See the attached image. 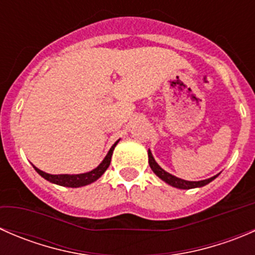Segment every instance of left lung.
I'll use <instances>...</instances> for the list:
<instances>
[{
  "instance_id": "8db88e82",
  "label": "left lung",
  "mask_w": 255,
  "mask_h": 255,
  "mask_svg": "<svg viewBox=\"0 0 255 255\" xmlns=\"http://www.w3.org/2000/svg\"><path fill=\"white\" fill-rule=\"evenodd\" d=\"M148 159H149L148 160L149 166H150V169L153 170V173L155 174L159 179H161L163 181H165L166 184H169L170 186L176 187V189L189 190V189H196V187H202V186H205V185L210 184L212 180H215L216 177L218 176V174H217V175L210 177V179L200 180V181H187V180L180 179V177L171 175V174H169L168 171L164 170L163 168H160V165H159V164L155 161V159H154L150 149H148Z\"/></svg>"
}]
</instances>
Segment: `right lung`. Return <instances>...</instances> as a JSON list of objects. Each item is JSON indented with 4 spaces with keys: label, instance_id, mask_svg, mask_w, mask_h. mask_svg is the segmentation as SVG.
<instances>
[{
    "label": "right lung",
    "instance_id": "1",
    "mask_svg": "<svg viewBox=\"0 0 255 255\" xmlns=\"http://www.w3.org/2000/svg\"><path fill=\"white\" fill-rule=\"evenodd\" d=\"M120 142V139L117 140L113 145L110 148L109 153L106 154V156L104 158V160L99 164V166L95 169H92L91 171H87V173L82 174H58V175H53V174H48L45 171H42L40 169H38L37 166L33 165V168L35 169L38 174L40 176L44 177L45 180L50 181L51 184L60 185V186L65 187H81L86 186V185L92 184L94 181H96L99 177L104 175L105 171L107 170V168L110 166V163H111L112 153L115 150V146L117 145V143Z\"/></svg>",
    "mask_w": 255,
    "mask_h": 255
}]
</instances>
